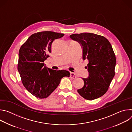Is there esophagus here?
<instances>
[{"label":"esophagus","instance_id":"obj_1","mask_svg":"<svg viewBox=\"0 0 132 132\" xmlns=\"http://www.w3.org/2000/svg\"><path fill=\"white\" fill-rule=\"evenodd\" d=\"M70 78H72V79L76 78V75H75V73L74 72H70Z\"/></svg>","mask_w":132,"mask_h":132}]
</instances>
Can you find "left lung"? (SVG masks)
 <instances>
[{
  "label": "left lung",
  "instance_id": "left-lung-1",
  "mask_svg": "<svg viewBox=\"0 0 132 132\" xmlns=\"http://www.w3.org/2000/svg\"><path fill=\"white\" fill-rule=\"evenodd\" d=\"M70 37L79 42L83 48V59L88 60V78H82L84 87L77 90L88 100L96 99L106 92L115 75L116 57L105 37L91 33L73 34Z\"/></svg>",
  "mask_w": 132,
  "mask_h": 132
}]
</instances>
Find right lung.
I'll use <instances>...</instances> for the list:
<instances>
[{
  "instance_id": "1",
  "label": "right lung",
  "mask_w": 132,
  "mask_h": 132,
  "mask_svg": "<svg viewBox=\"0 0 132 132\" xmlns=\"http://www.w3.org/2000/svg\"><path fill=\"white\" fill-rule=\"evenodd\" d=\"M64 35L52 31L32 34L21 45L19 52L18 70L26 89L36 98L48 97L59 85L64 77H69L66 70L46 68L44 61L51 52L53 42Z\"/></svg>"
}]
</instances>
